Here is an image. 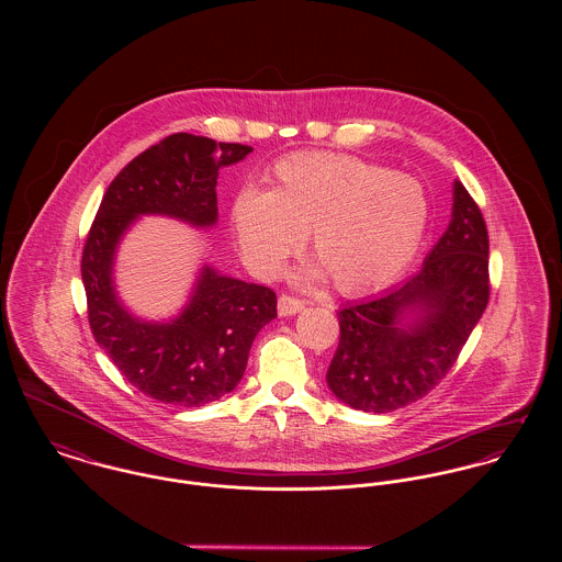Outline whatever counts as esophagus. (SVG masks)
Here are the masks:
<instances>
[{
  "mask_svg": "<svg viewBox=\"0 0 562 562\" xmlns=\"http://www.w3.org/2000/svg\"><path fill=\"white\" fill-rule=\"evenodd\" d=\"M303 307H305V303H303L301 299H294V296H288V294H281V296H279V303H277L279 316H283V318L299 314Z\"/></svg>",
  "mask_w": 562,
  "mask_h": 562,
  "instance_id": "esophagus-1",
  "label": "esophagus"
}]
</instances>
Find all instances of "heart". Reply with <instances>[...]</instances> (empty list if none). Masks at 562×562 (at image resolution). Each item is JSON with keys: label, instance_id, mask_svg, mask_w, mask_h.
<instances>
[{"label": "heart", "instance_id": "heart-1", "mask_svg": "<svg viewBox=\"0 0 562 562\" xmlns=\"http://www.w3.org/2000/svg\"><path fill=\"white\" fill-rule=\"evenodd\" d=\"M428 203L411 177L341 154H294L277 161L270 190L244 188L232 229L244 263L272 279L305 234L324 272L344 294L390 283L426 232Z\"/></svg>", "mask_w": 562, "mask_h": 562}]
</instances>
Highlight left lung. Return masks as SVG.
I'll list each match as a JSON object with an SVG mask.
<instances>
[{"instance_id":"obj_1","label":"left lung","mask_w":562,"mask_h":562,"mask_svg":"<svg viewBox=\"0 0 562 562\" xmlns=\"http://www.w3.org/2000/svg\"><path fill=\"white\" fill-rule=\"evenodd\" d=\"M488 303V234L454 181L452 221L422 268L394 290L339 310L328 390L352 408L390 413L450 372Z\"/></svg>"}]
</instances>
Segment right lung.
<instances>
[{"mask_svg":"<svg viewBox=\"0 0 562 562\" xmlns=\"http://www.w3.org/2000/svg\"><path fill=\"white\" fill-rule=\"evenodd\" d=\"M250 151L238 143L172 134L112 179L88 232L81 281L90 330L121 374L154 401L192 408L234 392L255 335L277 318V294L205 263L177 318L140 321L116 294V248L147 214L214 227L218 170Z\"/></svg>","mask_w":562,"mask_h":562,"instance_id":"add662e5","label":"right lung"}]
</instances>
